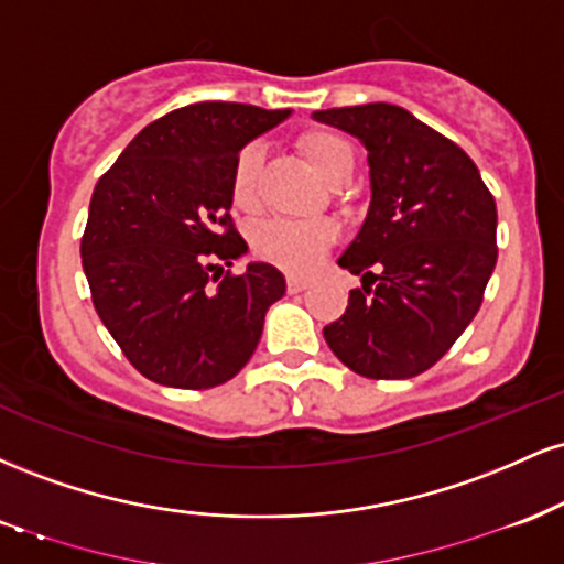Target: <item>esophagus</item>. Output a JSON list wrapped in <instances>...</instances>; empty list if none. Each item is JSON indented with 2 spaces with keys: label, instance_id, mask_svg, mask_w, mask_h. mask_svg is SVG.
<instances>
[{
  "label": "esophagus",
  "instance_id": "1",
  "mask_svg": "<svg viewBox=\"0 0 564 564\" xmlns=\"http://www.w3.org/2000/svg\"><path fill=\"white\" fill-rule=\"evenodd\" d=\"M286 289H289V294H300V291L307 289V281H304V278L289 275V281H286Z\"/></svg>",
  "mask_w": 564,
  "mask_h": 564
}]
</instances>
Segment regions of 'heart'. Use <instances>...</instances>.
Instances as JSON below:
<instances>
[{
    "mask_svg": "<svg viewBox=\"0 0 564 564\" xmlns=\"http://www.w3.org/2000/svg\"><path fill=\"white\" fill-rule=\"evenodd\" d=\"M300 151L315 166L321 177L336 183L341 174L352 172V148L339 134L326 129H310L300 138ZM262 170V153L254 145L236 156L230 174L232 206L251 212L257 206V180ZM339 238L334 219H268L251 232V249L260 260L286 270L291 275H307L323 262Z\"/></svg>",
    "mask_w": 564,
    "mask_h": 564,
    "instance_id": "1",
    "label": "heart"
}]
</instances>
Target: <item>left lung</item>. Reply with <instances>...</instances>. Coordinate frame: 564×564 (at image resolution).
Here are the masks:
<instances>
[{"instance_id": "1", "label": "left lung", "mask_w": 564, "mask_h": 564, "mask_svg": "<svg viewBox=\"0 0 564 564\" xmlns=\"http://www.w3.org/2000/svg\"><path fill=\"white\" fill-rule=\"evenodd\" d=\"M315 119L368 151L371 206L339 268L364 275L345 315L323 328L366 379H411L453 347L496 268V200L475 161L405 108H328Z\"/></svg>"}]
</instances>
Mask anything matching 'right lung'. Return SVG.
I'll use <instances>...</instances> for the list:
<instances>
[{
    "instance_id": "add662e5",
    "label": "right lung",
    "mask_w": 564,
    "mask_h": 564,
    "mask_svg": "<svg viewBox=\"0 0 564 564\" xmlns=\"http://www.w3.org/2000/svg\"><path fill=\"white\" fill-rule=\"evenodd\" d=\"M286 116L193 102L142 129L97 180L82 268L102 326L145 379L209 390L260 345L264 313L286 281L268 262L223 273L246 254L230 217V174L246 142Z\"/></svg>"
}]
</instances>
